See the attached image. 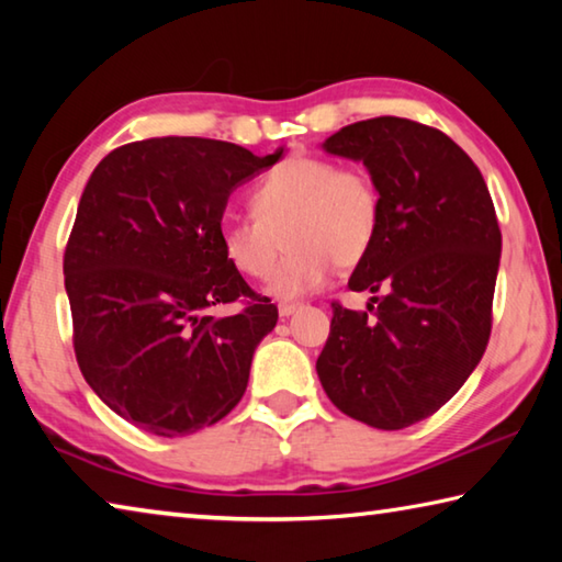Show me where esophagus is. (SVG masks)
<instances>
[{
    "instance_id": "esophagus-1",
    "label": "esophagus",
    "mask_w": 562,
    "mask_h": 562,
    "mask_svg": "<svg viewBox=\"0 0 562 562\" xmlns=\"http://www.w3.org/2000/svg\"><path fill=\"white\" fill-rule=\"evenodd\" d=\"M297 310H300L297 302H280V307H278L280 317H290V315H294V312H297Z\"/></svg>"
}]
</instances>
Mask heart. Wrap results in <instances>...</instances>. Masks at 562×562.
<instances>
[{"instance_id": "1", "label": "heart", "mask_w": 562, "mask_h": 562, "mask_svg": "<svg viewBox=\"0 0 562 562\" xmlns=\"http://www.w3.org/2000/svg\"><path fill=\"white\" fill-rule=\"evenodd\" d=\"M255 217L225 215L217 237L227 262L247 278H268L284 233L288 255L268 284L280 300L302 297L367 258L382 223V195L364 168L294 156L252 190Z\"/></svg>"}]
</instances>
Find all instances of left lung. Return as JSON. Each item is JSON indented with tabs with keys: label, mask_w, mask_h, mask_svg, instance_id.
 Segmentation results:
<instances>
[{
	"label": "left lung",
	"mask_w": 562,
	"mask_h": 562,
	"mask_svg": "<svg viewBox=\"0 0 562 562\" xmlns=\"http://www.w3.org/2000/svg\"><path fill=\"white\" fill-rule=\"evenodd\" d=\"M361 160L382 195L379 235L349 278L374 292L367 312L331 302L317 374L339 412L384 431L449 402L491 337L501 227L481 170L424 123L379 116L329 136Z\"/></svg>",
	"instance_id": "left-lung-1"
}]
</instances>
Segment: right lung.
I'll list each match as a JSON object with an SVG mask.
<instances>
[{
	"instance_id": "right-lung-1",
	"label": "right lung",
	"mask_w": 562,
	"mask_h": 562,
	"mask_svg": "<svg viewBox=\"0 0 562 562\" xmlns=\"http://www.w3.org/2000/svg\"><path fill=\"white\" fill-rule=\"evenodd\" d=\"M280 156L166 136L93 168L64 252L74 351L101 402L138 429L195 434L243 398L278 307L227 262L217 225L233 190ZM237 299V316L206 315Z\"/></svg>"
}]
</instances>
